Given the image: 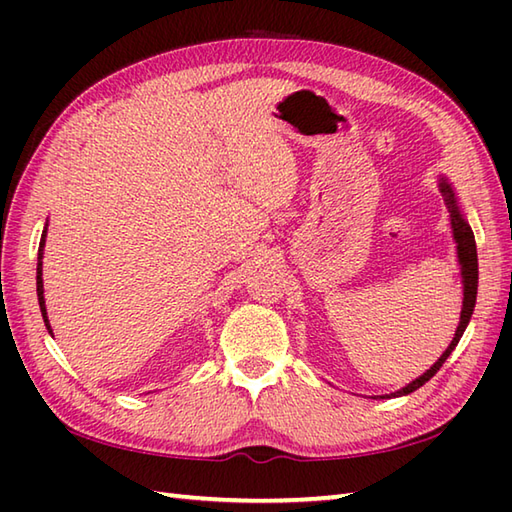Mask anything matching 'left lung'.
Masks as SVG:
<instances>
[{"label": "left lung", "instance_id": "obj_1", "mask_svg": "<svg viewBox=\"0 0 512 512\" xmlns=\"http://www.w3.org/2000/svg\"><path fill=\"white\" fill-rule=\"evenodd\" d=\"M440 191L444 195V202H447V209L451 213V228H453V237L455 242H458V257H460V266H462V277H464V301H462V314H460V325L458 330H455V336L451 345L444 350V354L438 358V363H433L431 369H427L420 378L413 380L407 387H402L394 394H387V396H380V398H391V396H407L411 391H416L418 387H422L427 380H431L433 376L438 374V369L447 361L449 354L455 350V345L460 343L462 334L466 330V325L471 321V314L475 308V297H477V248H475V237L471 226L464 222V217L460 215L458 204H455V195L451 191V187L447 184V180L440 182Z\"/></svg>", "mask_w": 512, "mask_h": 512}]
</instances>
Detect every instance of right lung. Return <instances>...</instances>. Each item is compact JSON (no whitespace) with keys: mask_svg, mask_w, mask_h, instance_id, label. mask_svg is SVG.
Instances as JSON below:
<instances>
[{"mask_svg":"<svg viewBox=\"0 0 512 512\" xmlns=\"http://www.w3.org/2000/svg\"><path fill=\"white\" fill-rule=\"evenodd\" d=\"M43 246H46V231H43L41 235V242H39V257H37V297H39V308H41V317L43 321H46V328L48 332L52 334V328H50V321H48V312H46V301H43V279H41V259H43Z\"/></svg>","mask_w":512,"mask_h":512,"instance_id":"right-lung-1","label":"right lung"}]
</instances>
